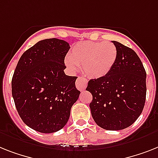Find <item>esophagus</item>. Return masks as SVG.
<instances>
[{
	"label": "esophagus",
	"mask_w": 158,
	"mask_h": 158,
	"mask_svg": "<svg viewBox=\"0 0 158 158\" xmlns=\"http://www.w3.org/2000/svg\"><path fill=\"white\" fill-rule=\"evenodd\" d=\"M88 85V81L84 77H78L76 81V87L79 90H84Z\"/></svg>",
	"instance_id": "1"
}]
</instances>
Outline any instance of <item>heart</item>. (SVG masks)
I'll return each mask as SVG.
<instances>
[{"instance_id": "1", "label": "heart", "mask_w": 158, "mask_h": 158, "mask_svg": "<svg viewBox=\"0 0 158 158\" xmlns=\"http://www.w3.org/2000/svg\"><path fill=\"white\" fill-rule=\"evenodd\" d=\"M118 57L116 46L110 42L85 41L77 44L67 57L65 64L72 71L79 66L92 78L106 76L114 67Z\"/></svg>"}]
</instances>
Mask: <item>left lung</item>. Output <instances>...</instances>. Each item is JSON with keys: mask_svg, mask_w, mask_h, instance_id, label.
<instances>
[{"mask_svg": "<svg viewBox=\"0 0 158 158\" xmlns=\"http://www.w3.org/2000/svg\"><path fill=\"white\" fill-rule=\"evenodd\" d=\"M118 57L111 71L89 81L86 90L94 120L102 128L118 131L128 127L141 114L146 98V72L137 54L120 43L112 41Z\"/></svg>", "mask_w": 158, "mask_h": 158, "instance_id": "obj_1", "label": "left lung"}]
</instances>
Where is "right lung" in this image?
Instances as JSON below:
<instances>
[{
  "label": "right lung",
  "instance_id": "1",
  "mask_svg": "<svg viewBox=\"0 0 158 158\" xmlns=\"http://www.w3.org/2000/svg\"><path fill=\"white\" fill-rule=\"evenodd\" d=\"M69 43L47 39L22 55L12 78V95L17 110L26 124L42 133L63 128L79 98L77 77L64 69Z\"/></svg>",
  "mask_w": 158,
  "mask_h": 158
}]
</instances>
